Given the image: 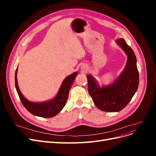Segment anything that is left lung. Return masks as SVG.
I'll list each match as a JSON object with an SVG mask.
<instances>
[{
  "label": "left lung",
  "mask_w": 156,
  "mask_h": 156,
  "mask_svg": "<svg viewBox=\"0 0 156 156\" xmlns=\"http://www.w3.org/2000/svg\"><path fill=\"white\" fill-rule=\"evenodd\" d=\"M127 56L126 66L120 76L111 85L100 88L94 78L88 75V90L96 106L103 111L119 112L128 104L137 90L139 76L133 51L123 38L116 41Z\"/></svg>",
  "instance_id": "obj_1"
}]
</instances>
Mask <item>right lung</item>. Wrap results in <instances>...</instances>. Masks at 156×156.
Listing matches in <instances>:
<instances>
[{
    "mask_svg": "<svg viewBox=\"0 0 156 156\" xmlns=\"http://www.w3.org/2000/svg\"><path fill=\"white\" fill-rule=\"evenodd\" d=\"M17 68L15 75L16 88L22 104L33 115L43 118L53 117L62 109L66 103L71 87L78 74L77 72H75L64 80L58 94L53 100L44 103H34L28 101L20 92L17 81Z\"/></svg>",
    "mask_w": 156,
    "mask_h": 156,
    "instance_id": "add662e5",
    "label": "right lung"
}]
</instances>
